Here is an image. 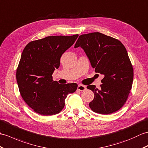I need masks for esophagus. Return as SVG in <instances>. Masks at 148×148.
Returning a JSON list of instances; mask_svg holds the SVG:
<instances>
[{"label":"esophagus","mask_w":148,"mask_h":148,"mask_svg":"<svg viewBox=\"0 0 148 148\" xmlns=\"http://www.w3.org/2000/svg\"><path fill=\"white\" fill-rule=\"evenodd\" d=\"M86 86H83L82 84H79L78 86H77V90L80 91H84L86 90Z\"/></svg>","instance_id":"1"}]
</instances>
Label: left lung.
Wrapping results in <instances>:
<instances>
[{
	"mask_svg": "<svg viewBox=\"0 0 148 148\" xmlns=\"http://www.w3.org/2000/svg\"><path fill=\"white\" fill-rule=\"evenodd\" d=\"M81 47L95 73L104 75L100 89L87 88L95 94L89 103L92 111L110 114L124 105L131 90L134 73L127 51L119 40L99 32L79 36L74 48Z\"/></svg>",
	"mask_w": 148,
	"mask_h": 148,
	"instance_id": "left-lung-1",
	"label": "left lung"
}]
</instances>
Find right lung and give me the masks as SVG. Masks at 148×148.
I'll return each mask as SVG.
<instances>
[{"label":"right lung","instance_id":"obj_1","mask_svg":"<svg viewBox=\"0 0 148 148\" xmlns=\"http://www.w3.org/2000/svg\"><path fill=\"white\" fill-rule=\"evenodd\" d=\"M78 36H47L29 42L23 51L16 71L19 92L27 105L40 115L59 113L67 95L77 90L76 83L53 81L52 74L59 67L62 55Z\"/></svg>","mask_w":148,"mask_h":148}]
</instances>
